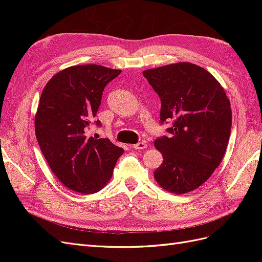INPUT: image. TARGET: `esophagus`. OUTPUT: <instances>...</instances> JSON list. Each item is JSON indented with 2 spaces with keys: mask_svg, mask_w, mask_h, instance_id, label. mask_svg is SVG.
I'll return each mask as SVG.
<instances>
[{
  "mask_svg": "<svg viewBox=\"0 0 262 262\" xmlns=\"http://www.w3.org/2000/svg\"><path fill=\"white\" fill-rule=\"evenodd\" d=\"M133 147H134V149L140 150V149H144V148H146V147H147V144L145 143V142H139V143L134 144V145H133Z\"/></svg>",
  "mask_w": 262,
  "mask_h": 262,
  "instance_id": "obj_1",
  "label": "esophagus"
}]
</instances>
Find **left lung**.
<instances>
[{"label":"left lung","instance_id":"obj_1","mask_svg":"<svg viewBox=\"0 0 262 262\" xmlns=\"http://www.w3.org/2000/svg\"><path fill=\"white\" fill-rule=\"evenodd\" d=\"M143 75L161 98L160 122H171L168 136L154 142L163 154L154 177L167 191H192L223 160L232 129L231 104L214 76L192 63L150 69Z\"/></svg>","mask_w":262,"mask_h":262}]
</instances>
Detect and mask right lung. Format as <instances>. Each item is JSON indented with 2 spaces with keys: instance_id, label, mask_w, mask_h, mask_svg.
I'll return each mask as SVG.
<instances>
[{
  "instance_id": "add662e5",
  "label": "right lung",
  "mask_w": 262,
  "mask_h": 262,
  "mask_svg": "<svg viewBox=\"0 0 262 262\" xmlns=\"http://www.w3.org/2000/svg\"><path fill=\"white\" fill-rule=\"evenodd\" d=\"M120 70L97 64L71 67L55 74L41 93L35 118L38 144L63 185L81 193L97 192L113 176L124 149L87 131L101 102L102 92Z\"/></svg>"
}]
</instances>
